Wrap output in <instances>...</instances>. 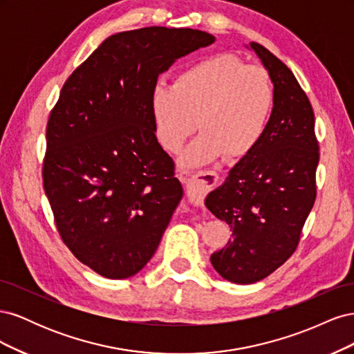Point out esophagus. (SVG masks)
I'll list each match as a JSON object with an SVG mask.
<instances>
[{"label":"esophagus","mask_w":354,"mask_h":354,"mask_svg":"<svg viewBox=\"0 0 354 354\" xmlns=\"http://www.w3.org/2000/svg\"><path fill=\"white\" fill-rule=\"evenodd\" d=\"M217 181H218L217 173H214V171H209V169H201L192 177L183 178V183L187 190L189 202L194 203V205H201L203 198H205L208 192L216 186Z\"/></svg>","instance_id":"34e87169"}]
</instances>
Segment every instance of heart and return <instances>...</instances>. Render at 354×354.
<instances>
[{"label": "heart", "mask_w": 354, "mask_h": 354, "mask_svg": "<svg viewBox=\"0 0 354 354\" xmlns=\"http://www.w3.org/2000/svg\"><path fill=\"white\" fill-rule=\"evenodd\" d=\"M149 108L156 140L168 152H178L199 122L202 133L183 153L185 165H203L221 155L239 160L259 149L269 130L274 88L263 68L220 53L190 63L174 84H155Z\"/></svg>", "instance_id": "1"}]
</instances>
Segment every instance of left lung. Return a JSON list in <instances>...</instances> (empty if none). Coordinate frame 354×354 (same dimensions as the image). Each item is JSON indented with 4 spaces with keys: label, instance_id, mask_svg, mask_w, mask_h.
<instances>
[{
    "label": "left lung",
    "instance_id": "obj_1",
    "mask_svg": "<svg viewBox=\"0 0 354 354\" xmlns=\"http://www.w3.org/2000/svg\"><path fill=\"white\" fill-rule=\"evenodd\" d=\"M250 47L273 82L272 121L259 149L205 199L232 230L211 264L224 279L241 285L264 279L297 250L316 199L319 164L315 113L306 93L282 60L259 42Z\"/></svg>",
    "mask_w": 354,
    "mask_h": 354
}]
</instances>
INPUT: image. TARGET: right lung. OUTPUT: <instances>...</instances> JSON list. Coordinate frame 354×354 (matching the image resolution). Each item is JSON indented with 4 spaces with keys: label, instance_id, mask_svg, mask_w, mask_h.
Listing matches in <instances>:
<instances>
[{
    "label": "right lung",
    "instance_id": "obj_1",
    "mask_svg": "<svg viewBox=\"0 0 354 354\" xmlns=\"http://www.w3.org/2000/svg\"><path fill=\"white\" fill-rule=\"evenodd\" d=\"M214 41L190 28L120 32L63 85L42 181L63 242L103 277L140 272L183 198L174 160L156 140L149 94L159 73Z\"/></svg>",
    "mask_w": 354,
    "mask_h": 354
}]
</instances>
